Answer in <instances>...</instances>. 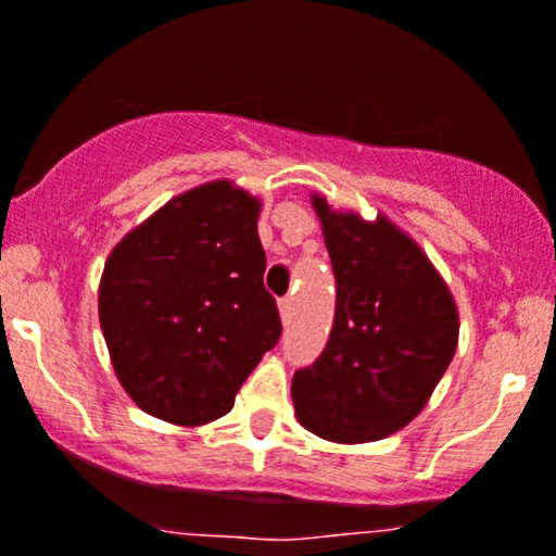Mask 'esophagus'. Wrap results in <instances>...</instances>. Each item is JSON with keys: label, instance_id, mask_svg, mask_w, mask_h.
Instances as JSON below:
<instances>
[{"label": "esophagus", "instance_id": "34e87169", "mask_svg": "<svg viewBox=\"0 0 556 556\" xmlns=\"http://www.w3.org/2000/svg\"><path fill=\"white\" fill-rule=\"evenodd\" d=\"M279 312H282L285 323H290V319H293V312H295V298L293 295H285L282 301H279Z\"/></svg>", "mask_w": 556, "mask_h": 556}]
</instances>
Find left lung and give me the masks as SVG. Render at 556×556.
<instances>
[{
	"mask_svg": "<svg viewBox=\"0 0 556 556\" xmlns=\"http://www.w3.org/2000/svg\"><path fill=\"white\" fill-rule=\"evenodd\" d=\"M336 274V319L323 354L293 376L303 429L330 442H376L424 410L458 343L450 290L410 237L314 197Z\"/></svg>",
	"mask_w": 556,
	"mask_h": 556,
	"instance_id": "obj_1",
	"label": "left lung"
}]
</instances>
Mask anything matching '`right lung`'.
<instances>
[{
  "mask_svg": "<svg viewBox=\"0 0 556 556\" xmlns=\"http://www.w3.org/2000/svg\"><path fill=\"white\" fill-rule=\"evenodd\" d=\"M261 202L229 180L175 197L111 250L98 314L127 394L149 416L200 426L233 407L282 336L263 288Z\"/></svg>",
  "mask_w": 556,
  "mask_h": 556,
  "instance_id": "right-lung-1",
  "label": "right lung"
}]
</instances>
